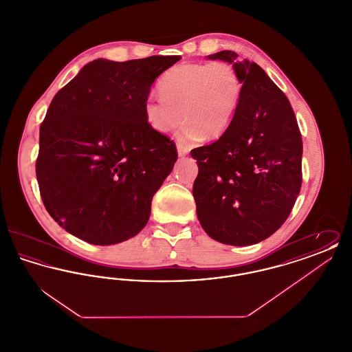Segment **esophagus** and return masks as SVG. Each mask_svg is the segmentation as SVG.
I'll use <instances>...</instances> for the list:
<instances>
[{
	"label": "esophagus",
	"instance_id": "34e87169",
	"mask_svg": "<svg viewBox=\"0 0 352 352\" xmlns=\"http://www.w3.org/2000/svg\"><path fill=\"white\" fill-rule=\"evenodd\" d=\"M177 151H178V155H179V157H184V155H186V154L188 153V149H187L184 145H182V144H177Z\"/></svg>",
	"mask_w": 352,
	"mask_h": 352
}]
</instances>
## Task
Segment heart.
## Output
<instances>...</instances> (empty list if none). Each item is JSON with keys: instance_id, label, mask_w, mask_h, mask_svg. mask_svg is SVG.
<instances>
[{"instance_id": "heart-1", "label": "heart", "mask_w": 352, "mask_h": 352, "mask_svg": "<svg viewBox=\"0 0 352 352\" xmlns=\"http://www.w3.org/2000/svg\"><path fill=\"white\" fill-rule=\"evenodd\" d=\"M161 98H148L145 121L157 133L174 129L182 141H194L204 134L214 140L226 133L239 108L243 83L232 65L182 63L168 69L158 80Z\"/></svg>"}]
</instances>
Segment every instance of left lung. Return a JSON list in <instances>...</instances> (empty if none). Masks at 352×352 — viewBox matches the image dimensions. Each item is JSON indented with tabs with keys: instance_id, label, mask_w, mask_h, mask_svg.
<instances>
[{
	"instance_id": "obj_1",
	"label": "left lung",
	"mask_w": 352,
	"mask_h": 352,
	"mask_svg": "<svg viewBox=\"0 0 352 352\" xmlns=\"http://www.w3.org/2000/svg\"><path fill=\"white\" fill-rule=\"evenodd\" d=\"M224 50L208 55L234 65L243 92L230 128L191 151L199 173L192 195L203 230L228 245H252L290 215L302 184V137L284 92L254 62Z\"/></svg>"
}]
</instances>
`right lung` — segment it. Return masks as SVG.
I'll return each instance as SVG.
<instances>
[{
	"instance_id": "1",
	"label": "right lung",
	"mask_w": 352,
	"mask_h": 352,
	"mask_svg": "<svg viewBox=\"0 0 352 352\" xmlns=\"http://www.w3.org/2000/svg\"><path fill=\"white\" fill-rule=\"evenodd\" d=\"M179 59H96L54 96L35 173L47 212L69 234L111 245L146 226L178 153L148 125L144 104L155 78Z\"/></svg>"
}]
</instances>
